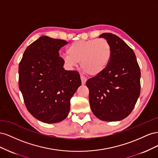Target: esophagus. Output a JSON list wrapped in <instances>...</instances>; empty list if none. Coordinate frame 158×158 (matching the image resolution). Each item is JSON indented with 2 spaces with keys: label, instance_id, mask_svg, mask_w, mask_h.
I'll use <instances>...</instances> for the list:
<instances>
[{
  "label": "esophagus",
  "instance_id": "1",
  "mask_svg": "<svg viewBox=\"0 0 158 158\" xmlns=\"http://www.w3.org/2000/svg\"><path fill=\"white\" fill-rule=\"evenodd\" d=\"M80 78H81V81H82V84L83 85H84V84H85V82H86V80H87L86 78L84 77V76L81 75V76H80Z\"/></svg>",
  "mask_w": 158,
  "mask_h": 158
}]
</instances>
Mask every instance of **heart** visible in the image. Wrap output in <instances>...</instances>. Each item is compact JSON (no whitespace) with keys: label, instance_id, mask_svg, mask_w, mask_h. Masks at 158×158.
<instances>
[{"label":"heart","instance_id":"b5f03b06","mask_svg":"<svg viewBox=\"0 0 158 158\" xmlns=\"http://www.w3.org/2000/svg\"><path fill=\"white\" fill-rule=\"evenodd\" d=\"M63 59L69 66L81 67L89 76H97L106 69L112 57V47L106 39L76 41L68 47Z\"/></svg>","mask_w":158,"mask_h":158}]
</instances>
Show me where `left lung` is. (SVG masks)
Wrapping results in <instances>:
<instances>
[{"instance_id":"obj_1","label":"left lung","mask_w":158,"mask_h":158,"mask_svg":"<svg viewBox=\"0 0 158 158\" xmlns=\"http://www.w3.org/2000/svg\"><path fill=\"white\" fill-rule=\"evenodd\" d=\"M99 37L112 47L106 69L86 82L93 113L100 120L117 121L132 112L140 94V70L135 52L121 38L111 33Z\"/></svg>"}]
</instances>
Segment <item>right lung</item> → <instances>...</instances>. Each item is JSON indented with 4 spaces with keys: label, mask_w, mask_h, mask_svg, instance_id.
Returning a JSON list of instances; mask_svg holds the SVG:
<instances>
[{
    "label": "right lung",
    "mask_w": 158,
    "mask_h": 158,
    "mask_svg": "<svg viewBox=\"0 0 158 158\" xmlns=\"http://www.w3.org/2000/svg\"><path fill=\"white\" fill-rule=\"evenodd\" d=\"M68 44L42 36L28 46L18 67L19 88L32 115L45 123L68 116L70 99L82 84L76 70H65L59 50Z\"/></svg>",
    "instance_id": "1"
}]
</instances>
